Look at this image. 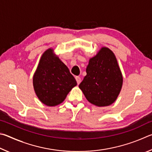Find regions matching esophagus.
Returning <instances> with one entry per match:
<instances>
[{
	"label": "esophagus",
	"instance_id": "34e87169",
	"mask_svg": "<svg viewBox=\"0 0 152 152\" xmlns=\"http://www.w3.org/2000/svg\"><path fill=\"white\" fill-rule=\"evenodd\" d=\"M75 79H76V81H77V83L78 85L81 83V78L79 77V76H76L75 77Z\"/></svg>",
	"mask_w": 152,
	"mask_h": 152
}]
</instances>
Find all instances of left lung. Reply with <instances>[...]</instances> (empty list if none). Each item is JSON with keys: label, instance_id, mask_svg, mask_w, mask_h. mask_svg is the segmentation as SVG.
Segmentation results:
<instances>
[{"label": "left lung", "instance_id": "obj_1", "mask_svg": "<svg viewBox=\"0 0 152 152\" xmlns=\"http://www.w3.org/2000/svg\"><path fill=\"white\" fill-rule=\"evenodd\" d=\"M87 75L79 88L89 102L99 107L108 106L115 102L121 91L123 77L113 53L103 47L89 60Z\"/></svg>", "mask_w": 152, "mask_h": 152}]
</instances>
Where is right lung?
<instances>
[{"mask_svg":"<svg viewBox=\"0 0 152 152\" xmlns=\"http://www.w3.org/2000/svg\"><path fill=\"white\" fill-rule=\"evenodd\" d=\"M77 81L69 69L49 49L40 59L33 77V86L40 101L48 106L60 104Z\"/></svg>","mask_w":152,"mask_h":152,"instance_id":"add662e5","label":"right lung"}]
</instances>
